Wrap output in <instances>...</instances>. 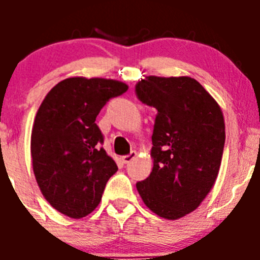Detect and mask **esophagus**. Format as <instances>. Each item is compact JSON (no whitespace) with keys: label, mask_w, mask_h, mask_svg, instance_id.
<instances>
[{"label":"esophagus","mask_w":260,"mask_h":260,"mask_svg":"<svg viewBox=\"0 0 260 260\" xmlns=\"http://www.w3.org/2000/svg\"><path fill=\"white\" fill-rule=\"evenodd\" d=\"M135 156H137V152H135V151H132L128 155L122 156V161L125 162V164H128V162H132L133 160H134Z\"/></svg>","instance_id":"obj_1"}]
</instances>
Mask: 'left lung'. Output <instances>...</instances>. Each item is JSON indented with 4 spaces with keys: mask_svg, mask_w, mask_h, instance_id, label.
Listing matches in <instances>:
<instances>
[{
    "mask_svg": "<svg viewBox=\"0 0 260 260\" xmlns=\"http://www.w3.org/2000/svg\"><path fill=\"white\" fill-rule=\"evenodd\" d=\"M135 95L157 110L152 172L137 189L156 215L180 219L202 203L219 173L225 144L221 109L189 77H147L135 84Z\"/></svg>",
    "mask_w": 260,
    "mask_h": 260,
    "instance_id": "8db88e82",
    "label": "left lung"
}]
</instances>
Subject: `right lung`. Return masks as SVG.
Returning <instances> with one entry per match:
<instances>
[{
  "instance_id": "add662e5",
  "label": "right lung",
  "mask_w": 260,
  "mask_h": 260,
  "mask_svg": "<svg viewBox=\"0 0 260 260\" xmlns=\"http://www.w3.org/2000/svg\"><path fill=\"white\" fill-rule=\"evenodd\" d=\"M125 83L102 78H69L53 87L36 113L31 135L32 167L41 192L69 217H84L102 201L118 168L102 147L96 117Z\"/></svg>"
}]
</instances>
